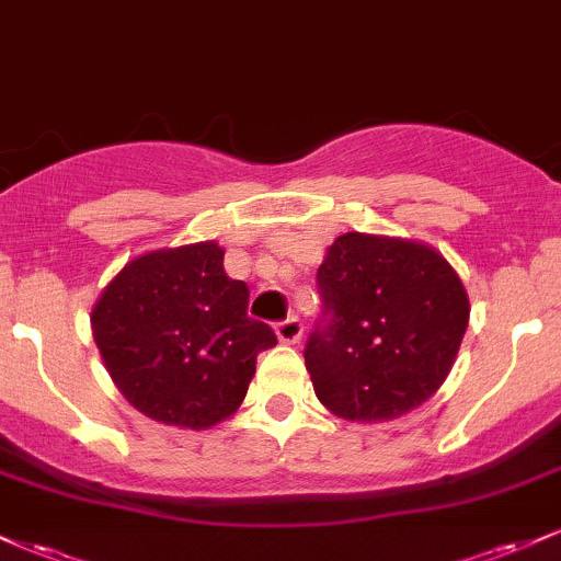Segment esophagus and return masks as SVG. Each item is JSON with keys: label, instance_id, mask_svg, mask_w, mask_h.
Masks as SVG:
<instances>
[{"label": "esophagus", "instance_id": "obj_1", "mask_svg": "<svg viewBox=\"0 0 561 561\" xmlns=\"http://www.w3.org/2000/svg\"><path fill=\"white\" fill-rule=\"evenodd\" d=\"M276 337H279L282 343L295 345L302 337V321L298 317H287L285 321H279V324H276Z\"/></svg>", "mask_w": 561, "mask_h": 561}]
</instances>
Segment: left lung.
<instances>
[{"label": "left lung", "instance_id": "1", "mask_svg": "<svg viewBox=\"0 0 561 561\" xmlns=\"http://www.w3.org/2000/svg\"><path fill=\"white\" fill-rule=\"evenodd\" d=\"M306 358L317 398L351 422L396 420L440 388L467 332L465 285L420 242L347 231L317 272Z\"/></svg>", "mask_w": 561, "mask_h": 561}]
</instances>
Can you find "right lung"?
Wrapping results in <instances>:
<instances>
[{
  "label": "right lung",
  "instance_id": "add662e5",
  "mask_svg": "<svg viewBox=\"0 0 561 561\" xmlns=\"http://www.w3.org/2000/svg\"><path fill=\"white\" fill-rule=\"evenodd\" d=\"M248 302V285L229 279L216 242L184 244L126 263L96 300L92 330L134 409L205 430L234 414L259 353L276 345Z\"/></svg>",
  "mask_w": 561,
  "mask_h": 561
}]
</instances>
